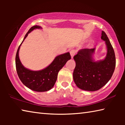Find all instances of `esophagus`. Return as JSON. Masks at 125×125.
Returning <instances> with one entry per match:
<instances>
[{"mask_svg": "<svg viewBox=\"0 0 125 125\" xmlns=\"http://www.w3.org/2000/svg\"><path fill=\"white\" fill-rule=\"evenodd\" d=\"M75 53H76V51L75 50L73 49V50H71L70 51V54H71V56L72 58H73L74 56V55H75Z\"/></svg>", "mask_w": 125, "mask_h": 125, "instance_id": "1", "label": "esophagus"}]
</instances>
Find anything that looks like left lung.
<instances>
[{
    "label": "left lung",
    "instance_id": "1",
    "mask_svg": "<svg viewBox=\"0 0 125 125\" xmlns=\"http://www.w3.org/2000/svg\"><path fill=\"white\" fill-rule=\"evenodd\" d=\"M101 39L105 41L107 50L104 60L94 61L92 56L95 48L80 50L73 57L76 63L73 79L76 85L82 90L93 92L100 89L109 81L115 71V52L108 37L103 31Z\"/></svg>",
    "mask_w": 125,
    "mask_h": 125
}]
</instances>
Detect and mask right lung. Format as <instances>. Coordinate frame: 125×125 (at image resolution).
Wrapping results in <instances>:
<instances>
[{"label":"right lung","mask_w":125,"mask_h":125,"mask_svg":"<svg viewBox=\"0 0 125 125\" xmlns=\"http://www.w3.org/2000/svg\"><path fill=\"white\" fill-rule=\"evenodd\" d=\"M36 29H41V27L37 25L31 27L18 48L15 57L16 69L19 79L27 88L35 92H46L54 86L57 78L58 72L68 61L71 60V56L69 52L59 55L47 67L41 71H33L25 68L20 61L19 51L20 46L29 33Z\"/></svg>","instance_id":"add662e5"}]
</instances>
